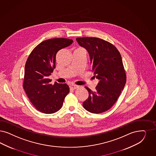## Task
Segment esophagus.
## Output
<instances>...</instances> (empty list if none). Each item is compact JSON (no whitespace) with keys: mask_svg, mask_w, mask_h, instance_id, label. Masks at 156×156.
<instances>
[{"mask_svg":"<svg viewBox=\"0 0 156 156\" xmlns=\"http://www.w3.org/2000/svg\"><path fill=\"white\" fill-rule=\"evenodd\" d=\"M70 89H76L78 87V86L75 85H71L70 86Z\"/></svg>","mask_w":156,"mask_h":156,"instance_id":"1","label":"esophagus"}]
</instances>
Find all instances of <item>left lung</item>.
<instances>
[{"label": "left lung", "mask_w": 156, "mask_h": 156, "mask_svg": "<svg viewBox=\"0 0 156 156\" xmlns=\"http://www.w3.org/2000/svg\"><path fill=\"white\" fill-rule=\"evenodd\" d=\"M76 40L87 50L94 76L99 80L94 91L85 87L89 94L83 102V107L91 113H102L113 106L126 85V75L121 55L111 43L99 38Z\"/></svg>", "instance_id": "8db88e82"}]
</instances>
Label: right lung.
<instances>
[{"label":"right lung","instance_id":"add662e5","mask_svg":"<svg viewBox=\"0 0 156 156\" xmlns=\"http://www.w3.org/2000/svg\"><path fill=\"white\" fill-rule=\"evenodd\" d=\"M73 41L56 38L43 41L29 56L25 67L23 87L33 106L42 113H54L62 107L69 93L66 83L50 84L48 76L55 68L57 52L69 47Z\"/></svg>","mask_w":156,"mask_h":156}]
</instances>
